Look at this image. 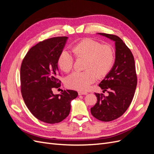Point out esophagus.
I'll use <instances>...</instances> for the list:
<instances>
[{"mask_svg": "<svg viewBox=\"0 0 154 154\" xmlns=\"http://www.w3.org/2000/svg\"><path fill=\"white\" fill-rule=\"evenodd\" d=\"M87 92H78V95H87Z\"/></svg>", "mask_w": 154, "mask_h": 154, "instance_id": "esophagus-1", "label": "esophagus"}]
</instances>
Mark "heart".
<instances>
[{"instance_id":"heart-1","label":"heart","mask_w":154,"mask_h":154,"mask_svg":"<svg viewBox=\"0 0 154 154\" xmlns=\"http://www.w3.org/2000/svg\"><path fill=\"white\" fill-rule=\"evenodd\" d=\"M72 52L77 59H85L83 72H75L66 79V85L73 89L85 91L98 78H103L112 67L115 52L112 46L101 45L99 42L85 38L72 48ZM58 66L62 71L69 72L74 66V58L68 51L63 50L58 56Z\"/></svg>"}]
</instances>
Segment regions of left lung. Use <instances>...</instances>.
<instances>
[{
	"label": "left lung",
	"instance_id": "left-lung-1",
	"mask_svg": "<svg viewBox=\"0 0 154 154\" xmlns=\"http://www.w3.org/2000/svg\"><path fill=\"white\" fill-rule=\"evenodd\" d=\"M115 42L114 66L99 86L109 93L108 96L95 93L97 103L91 109L92 115L102 122H110L122 116L132 101L137 86V75L134 56L119 37L98 33Z\"/></svg>",
	"mask_w": 154,
	"mask_h": 154
}]
</instances>
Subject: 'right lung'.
<instances>
[{
	"mask_svg": "<svg viewBox=\"0 0 154 154\" xmlns=\"http://www.w3.org/2000/svg\"><path fill=\"white\" fill-rule=\"evenodd\" d=\"M67 36L45 40L27 53L20 67L22 96L27 108L41 122L53 124L66 119L71 110V102L78 96L72 90L54 94V88L60 87L57 78V60L63 51Z\"/></svg>",
	"mask_w": 154,
	"mask_h": 154,
	"instance_id": "add662e5",
	"label": "right lung"
}]
</instances>
